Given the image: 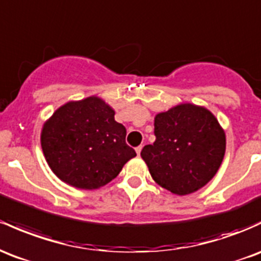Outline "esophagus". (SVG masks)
<instances>
[{"label": "esophagus", "instance_id": "34e87169", "mask_svg": "<svg viewBox=\"0 0 261 261\" xmlns=\"http://www.w3.org/2000/svg\"><path fill=\"white\" fill-rule=\"evenodd\" d=\"M141 150H142V146H139V147H136V153H137V156H139L140 153H141Z\"/></svg>", "mask_w": 261, "mask_h": 261}]
</instances>
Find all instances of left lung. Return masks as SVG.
I'll list each match as a JSON object with an SVG mask.
<instances>
[{
  "label": "left lung",
  "mask_w": 261,
  "mask_h": 261,
  "mask_svg": "<svg viewBox=\"0 0 261 261\" xmlns=\"http://www.w3.org/2000/svg\"><path fill=\"white\" fill-rule=\"evenodd\" d=\"M153 145L141 157L157 185L186 196L204 187L218 172L225 133L207 108L183 102L154 116Z\"/></svg>",
  "instance_id": "1"
}]
</instances>
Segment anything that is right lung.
<instances>
[{
    "instance_id": "1",
    "label": "right lung",
    "mask_w": 261,
    "mask_h": 261,
    "mask_svg": "<svg viewBox=\"0 0 261 261\" xmlns=\"http://www.w3.org/2000/svg\"><path fill=\"white\" fill-rule=\"evenodd\" d=\"M99 96L68 101L43 124L41 145L53 173L80 190L108 185L136 156L125 142L126 128Z\"/></svg>"
}]
</instances>
